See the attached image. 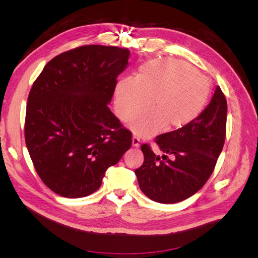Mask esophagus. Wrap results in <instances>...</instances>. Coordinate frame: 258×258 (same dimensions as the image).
<instances>
[{"label": "esophagus", "mask_w": 258, "mask_h": 258, "mask_svg": "<svg viewBox=\"0 0 258 258\" xmlns=\"http://www.w3.org/2000/svg\"><path fill=\"white\" fill-rule=\"evenodd\" d=\"M132 145L135 147H139L140 146V139L135 135L134 138H132Z\"/></svg>", "instance_id": "obj_1"}]
</instances>
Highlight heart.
<instances>
[{"label":"heart","instance_id":"obj_1","mask_svg":"<svg viewBox=\"0 0 258 258\" xmlns=\"http://www.w3.org/2000/svg\"><path fill=\"white\" fill-rule=\"evenodd\" d=\"M211 85L204 75L183 61L160 59L146 62L136 80L122 79L115 86L114 104L119 118L129 121L150 107L154 110L138 117L130 128L139 137L181 129L204 111Z\"/></svg>","mask_w":258,"mask_h":258}]
</instances>
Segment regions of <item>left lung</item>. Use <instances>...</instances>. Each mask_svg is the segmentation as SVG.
<instances>
[{
  "label": "left lung",
  "instance_id": "obj_1",
  "mask_svg": "<svg viewBox=\"0 0 258 258\" xmlns=\"http://www.w3.org/2000/svg\"><path fill=\"white\" fill-rule=\"evenodd\" d=\"M226 120L227 102L217 86L211 102L192 122L155 139L165 155H155L143 144L144 162L136 175L145 196L159 204H176L202 188L223 150ZM166 153L175 159L169 160Z\"/></svg>",
  "mask_w": 258,
  "mask_h": 258
}]
</instances>
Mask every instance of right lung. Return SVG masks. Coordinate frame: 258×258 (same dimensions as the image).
Listing matches in <instances>:
<instances>
[{"label": "right lung", "mask_w": 258, "mask_h": 258, "mask_svg": "<svg viewBox=\"0 0 258 258\" xmlns=\"http://www.w3.org/2000/svg\"><path fill=\"white\" fill-rule=\"evenodd\" d=\"M130 51L85 45L52 58L30 90L25 139L44 184L66 198H82L102 184L105 171L132 143L108 108Z\"/></svg>", "instance_id": "right-lung-1"}]
</instances>
